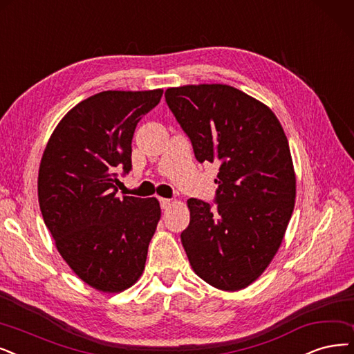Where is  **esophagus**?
<instances>
[{
	"label": "esophagus",
	"mask_w": 354,
	"mask_h": 354,
	"mask_svg": "<svg viewBox=\"0 0 354 354\" xmlns=\"http://www.w3.org/2000/svg\"><path fill=\"white\" fill-rule=\"evenodd\" d=\"M160 205H161V209H168L169 206H171V201L164 199V197H160Z\"/></svg>",
	"instance_id": "1"
}]
</instances>
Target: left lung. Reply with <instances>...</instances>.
<instances>
[{"mask_svg": "<svg viewBox=\"0 0 354 354\" xmlns=\"http://www.w3.org/2000/svg\"><path fill=\"white\" fill-rule=\"evenodd\" d=\"M165 102L196 160L219 165L215 202L187 201L183 247L209 285L244 289L270 264L292 216L296 180L288 138L270 109L231 86L168 88Z\"/></svg>", "mask_w": 354, "mask_h": 354, "instance_id": "8db88e82", "label": "left lung"}]
</instances>
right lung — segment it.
Instances as JSON below:
<instances>
[{"instance_id":"1","label":"right lung","mask_w":354,"mask_h":354,"mask_svg":"<svg viewBox=\"0 0 354 354\" xmlns=\"http://www.w3.org/2000/svg\"><path fill=\"white\" fill-rule=\"evenodd\" d=\"M162 90L103 91L69 110L40 161L41 216L74 273L102 292H122L142 274L161 218L155 197L116 196L132 169L136 124Z\"/></svg>"}]
</instances>
